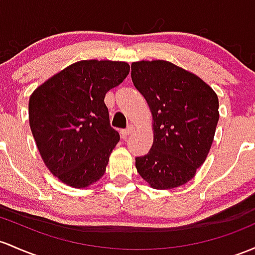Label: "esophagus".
Masks as SVG:
<instances>
[{
	"label": "esophagus",
	"mask_w": 255,
	"mask_h": 255,
	"mask_svg": "<svg viewBox=\"0 0 255 255\" xmlns=\"http://www.w3.org/2000/svg\"><path fill=\"white\" fill-rule=\"evenodd\" d=\"M133 130H134V127H133V126H129V127H128L127 129H122V130H121L122 136H123V138H127V136L129 135V134H132V133H133Z\"/></svg>",
	"instance_id": "34e87169"
}]
</instances>
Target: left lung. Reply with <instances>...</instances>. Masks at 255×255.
<instances>
[{
	"instance_id": "8db88e82",
	"label": "left lung",
	"mask_w": 255,
	"mask_h": 255,
	"mask_svg": "<svg viewBox=\"0 0 255 255\" xmlns=\"http://www.w3.org/2000/svg\"><path fill=\"white\" fill-rule=\"evenodd\" d=\"M132 81L152 115V146L135 158L156 190L191 180L206 161L219 121L217 93L197 75L166 60L132 63Z\"/></svg>"
}]
</instances>
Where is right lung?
<instances>
[{
  "instance_id": "add662e5",
  "label": "right lung",
  "mask_w": 255,
  "mask_h": 255,
  "mask_svg": "<svg viewBox=\"0 0 255 255\" xmlns=\"http://www.w3.org/2000/svg\"><path fill=\"white\" fill-rule=\"evenodd\" d=\"M129 74L126 61L81 60L38 86L29 100V122L44 164L76 189L104 175L120 141L111 128L105 94Z\"/></svg>"
}]
</instances>
